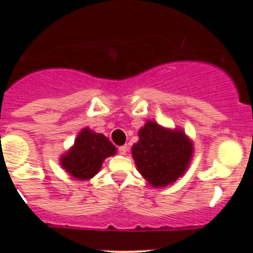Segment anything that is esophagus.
<instances>
[{"instance_id": "34e87169", "label": "esophagus", "mask_w": 253, "mask_h": 253, "mask_svg": "<svg viewBox=\"0 0 253 253\" xmlns=\"http://www.w3.org/2000/svg\"><path fill=\"white\" fill-rule=\"evenodd\" d=\"M119 152H120V154H126V152H128V147L126 146L119 147Z\"/></svg>"}]
</instances>
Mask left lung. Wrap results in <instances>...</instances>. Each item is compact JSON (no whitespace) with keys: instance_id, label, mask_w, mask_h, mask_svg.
Here are the masks:
<instances>
[{"instance_id":"obj_1","label":"left lung","mask_w":253,"mask_h":253,"mask_svg":"<svg viewBox=\"0 0 253 253\" xmlns=\"http://www.w3.org/2000/svg\"><path fill=\"white\" fill-rule=\"evenodd\" d=\"M131 157L151 186L166 187L182 177L193 160L194 143L181 128H166L147 120L138 130Z\"/></svg>"}]
</instances>
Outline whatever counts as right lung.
I'll return each mask as SVG.
<instances>
[{"label": "right lung", "instance_id": "right-lung-1", "mask_svg": "<svg viewBox=\"0 0 253 253\" xmlns=\"http://www.w3.org/2000/svg\"><path fill=\"white\" fill-rule=\"evenodd\" d=\"M115 153V146L104 134L84 128L73 146L60 156L59 163L73 178L87 181L97 175L104 161Z\"/></svg>", "mask_w": 253, "mask_h": 253}]
</instances>
